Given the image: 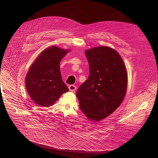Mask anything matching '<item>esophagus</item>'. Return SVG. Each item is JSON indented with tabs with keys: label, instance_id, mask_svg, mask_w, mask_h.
Returning <instances> with one entry per match:
<instances>
[{
	"label": "esophagus",
	"instance_id": "1",
	"mask_svg": "<svg viewBox=\"0 0 158 158\" xmlns=\"http://www.w3.org/2000/svg\"><path fill=\"white\" fill-rule=\"evenodd\" d=\"M69 89L70 91L73 92V91H75V90L77 89V86H75L74 85H70L69 86Z\"/></svg>",
	"mask_w": 158,
	"mask_h": 158
}]
</instances>
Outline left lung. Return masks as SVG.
Instances as JSON below:
<instances>
[{
    "label": "left lung",
    "mask_w": 158,
    "mask_h": 158,
    "mask_svg": "<svg viewBox=\"0 0 158 158\" xmlns=\"http://www.w3.org/2000/svg\"><path fill=\"white\" fill-rule=\"evenodd\" d=\"M85 54L89 76L77 90L80 108L91 121L111 114L122 103L126 93L127 74L122 58L113 49L100 46Z\"/></svg>",
    "instance_id": "8db88e82"
}]
</instances>
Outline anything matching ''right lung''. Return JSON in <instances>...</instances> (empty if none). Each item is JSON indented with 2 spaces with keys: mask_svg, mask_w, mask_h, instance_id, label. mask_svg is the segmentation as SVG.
Here are the masks:
<instances>
[{
  "mask_svg": "<svg viewBox=\"0 0 158 158\" xmlns=\"http://www.w3.org/2000/svg\"><path fill=\"white\" fill-rule=\"evenodd\" d=\"M68 51L56 46L45 49L30 67L26 87L31 100L39 106H51L69 91L60 71V62Z\"/></svg>",
  "mask_w": 158,
  "mask_h": 158,
  "instance_id": "right-lung-1",
  "label": "right lung"
}]
</instances>
